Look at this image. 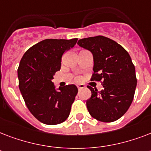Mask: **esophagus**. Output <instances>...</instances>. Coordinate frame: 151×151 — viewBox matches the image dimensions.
Instances as JSON below:
<instances>
[{
    "mask_svg": "<svg viewBox=\"0 0 151 151\" xmlns=\"http://www.w3.org/2000/svg\"><path fill=\"white\" fill-rule=\"evenodd\" d=\"M85 88V86H84V85H78V90L82 89V88Z\"/></svg>",
    "mask_w": 151,
    "mask_h": 151,
    "instance_id": "1",
    "label": "esophagus"
}]
</instances>
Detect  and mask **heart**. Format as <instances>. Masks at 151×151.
<instances>
[{
    "instance_id": "b5f03b06",
    "label": "heart",
    "mask_w": 151,
    "mask_h": 151,
    "mask_svg": "<svg viewBox=\"0 0 151 151\" xmlns=\"http://www.w3.org/2000/svg\"><path fill=\"white\" fill-rule=\"evenodd\" d=\"M79 79H80V78H78V80H79Z\"/></svg>"
}]
</instances>
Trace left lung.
I'll return each mask as SVG.
<instances>
[{
    "label": "left lung",
    "instance_id": "obj_1",
    "mask_svg": "<svg viewBox=\"0 0 151 151\" xmlns=\"http://www.w3.org/2000/svg\"><path fill=\"white\" fill-rule=\"evenodd\" d=\"M78 45L93 55L91 81H100L103 90L91 86L92 96L86 102L90 115L103 122H113L126 113L133 100L137 79L132 59L122 45L103 36L81 39Z\"/></svg>",
    "mask_w": 151,
    "mask_h": 151
}]
</instances>
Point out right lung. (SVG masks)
<instances>
[{"label": "right lung", "instance_id": "add662e5", "mask_svg": "<svg viewBox=\"0 0 151 151\" xmlns=\"http://www.w3.org/2000/svg\"><path fill=\"white\" fill-rule=\"evenodd\" d=\"M78 38L45 39L25 52L18 68L19 87L27 108L45 124L65 122L78 90L74 85L55 89L52 81L60 70L63 55L73 48Z\"/></svg>", "mask_w": 151, "mask_h": 151}]
</instances>
